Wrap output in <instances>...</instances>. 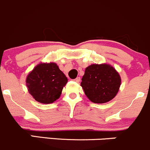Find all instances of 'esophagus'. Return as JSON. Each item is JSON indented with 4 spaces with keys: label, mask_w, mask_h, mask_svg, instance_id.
<instances>
[{
    "label": "esophagus",
    "mask_w": 150,
    "mask_h": 150,
    "mask_svg": "<svg viewBox=\"0 0 150 150\" xmlns=\"http://www.w3.org/2000/svg\"><path fill=\"white\" fill-rule=\"evenodd\" d=\"M80 80H81L80 77H77V78H76L75 79H74V81H75L76 82H79V81H80Z\"/></svg>",
    "instance_id": "34e87169"
}]
</instances>
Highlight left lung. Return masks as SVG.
I'll use <instances>...</instances> for the list:
<instances>
[{
    "instance_id": "1",
    "label": "left lung",
    "mask_w": 150,
    "mask_h": 150,
    "mask_svg": "<svg viewBox=\"0 0 150 150\" xmlns=\"http://www.w3.org/2000/svg\"><path fill=\"white\" fill-rule=\"evenodd\" d=\"M81 86L86 96L95 103L111 100L118 92L121 79L115 69L107 64H91L86 68Z\"/></svg>"
}]
</instances>
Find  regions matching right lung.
Here are the masks:
<instances>
[{
    "label": "right lung",
    "mask_w": 150,
    "mask_h": 150,
    "mask_svg": "<svg viewBox=\"0 0 150 150\" xmlns=\"http://www.w3.org/2000/svg\"><path fill=\"white\" fill-rule=\"evenodd\" d=\"M68 79L57 64L40 63L28 75L26 85L35 100L49 104L60 97Z\"/></svg>",
    "instance_id": "right-lung-1"
}]
</instances>
